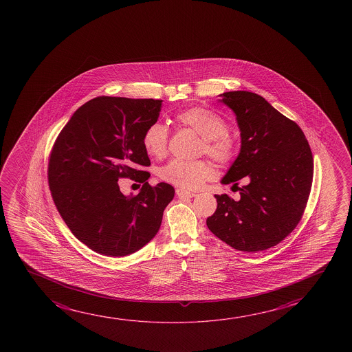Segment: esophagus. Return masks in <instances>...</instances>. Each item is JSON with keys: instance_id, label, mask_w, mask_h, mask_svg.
<instances>
[{"instance_id": "esophagus-1", "label": "esophagus", "mask_w": 352, "mask_h": 352, "mask_svg": "<svg viewBox=\"0 0 352 352\" xmlns=\"http://www.w3.org/2000/svg\"><path fill=\"white\" fill-rule=\"evenodd\" d=\"M177 196L179 198H192L196 196V193L190 192V191H185L183 188H177Z\"/></svg>"}]
</instances>
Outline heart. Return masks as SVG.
Listing matches in <instances>:
<instances>
[{"instance_id": "1", "label": "heart", "mask_w": 352, "mask_h": 352, "mask_svg": "<svg viewBox=\"0 0 352 352\" xmlns=\"http://www.w3.org/2000/svg\"><path fill=\"white\" fill-rule=\"evenodd\" d=\"M182 125L195 131L204 140L206 154L219 164H230L236 151V140L227 133V125L221 116L201 107H193L177 116ZM168 131L166 126L154 122L145 130L143 146L146 154L161 159L167 153ZM214 169L206 161L173 160L160 169L159 177L166 183L184 190H197L212 178Z\"/></svg>"}]
</instances>
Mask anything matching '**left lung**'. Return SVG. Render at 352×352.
I'll list each match as a JSON object with an SVG mask.
<instances>
[{
	"mask_svg": "<svg viewBox=\"0 0 352 352\" xmlns=\"http://www.w3.org/2000/svg\"><path fill=\"white\" fill-rule=\"evenodd\" d=\"M219 101L236 114L239 154L221 184L238 185L241 198L215 195L217 208L207 219L212 234L246 252L267 250L298 225L313 182V154L294 121L263 97L249 91L223 92Z\"/></svg>",
	"mask_w": 352,
	"mask_h": 352,
	"instance_id": "left-lung-1",
	"label": "left lung"
}]
</instances>
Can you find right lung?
Here are the masks:
<instances>
[{
	"mask_svg": "<svg viewBox=\"0 0 352 352\" xmlns=\"http://www.w3.org/2000/svg\"><path fill=\"white\" fill-rule=\"evenodd\" d=\"M162 100L100 96L79 107L60 132L49 160L54 203L77 239L101 255L122 257L159 232L174 197L166 183L150 186L143 135L157 121ZM144 183L137 197L117 180Z\"/></svg>",
	"mask_w": 352,
	"mask_h": 352,
	"instance_id": "obj_1",
	"label": "right lung"
}]
</instances>
